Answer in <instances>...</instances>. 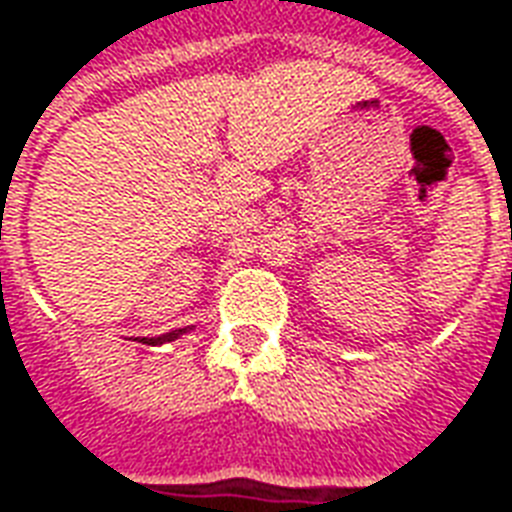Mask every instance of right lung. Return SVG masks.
I'll return each instance as SVG.
<instances>
[{"label": "right lung", "instance_id": "1", "mask_svg": "<svg viewBox=\"0 0 512 512\" xmlns=\"http://www.w3.org/2000/svg\"><path fill=\"white\" fill-rule=\"evenodd\" d=\"M190 327H182V330H171V333H163L158 335V338H141V343H147V346H158V343H169L174 341V338H179L182 333H188Z\"/></svg>", "mask_w": 512, "mask_h": 512}]
</instances>
